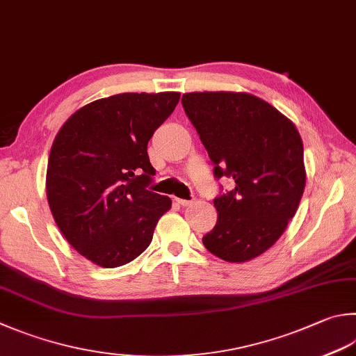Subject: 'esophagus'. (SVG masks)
Listing matches in <instances>:
<instances>
[{
  "mask_svg": "<svg viewBox=\"0 0 356 356\" xmlns=\"http://www.w3.org/2000/svg\"><path fill=\"white\" fill-rule=\"evenodd\" d=\"M175 201L178 204H181V206H189L192 201L191 200H181V198H175Z\"/></svg>",
  "mask_w": 356,
  "mask_h": 356,
  "instance_id": "1",
  "label": "esophagus"
}]
</instances>
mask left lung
Listing matches in <instances>:
<instances>
[{
	"label": "left lung",
	"instance_id": "8db88e82",
	"mask_svg": "<svg viewBox=\"0 0 356 356\" xmlns=\"http://www.w3.org/2000/svg\"><path fill=\"white\" fill-rule=\"evenodd\" d=\"M187 118L213 163V177L234 189L213 198L218 218L203 245L226 261H246L276 243L305 187L304 145L296 127L246 92H187Z\"/></svg>",
	"mask_w": 356,
	"mask_h": 356
}]
</instances>
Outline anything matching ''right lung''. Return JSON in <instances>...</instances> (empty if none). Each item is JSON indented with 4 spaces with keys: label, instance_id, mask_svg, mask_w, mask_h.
<instances>
[{
    "label": "right lung",
    "instance_id": "add662e5",
    "mask_svg": "<svg viewBox=\"0 0 356 356\" xmlns=\"http://www.w3.org/2000/svg\"><path fill=\"white\" fill-rule=\"evenodd\" d=\"M179 92H124L82 106L54 139L46 195L71 246L116 268L150 245L169 197L149 191L155 169L147 144L172 115Z\"/></svg>",
    "mask_w": 356,
    "mask_h": 356
}]
</instances>
